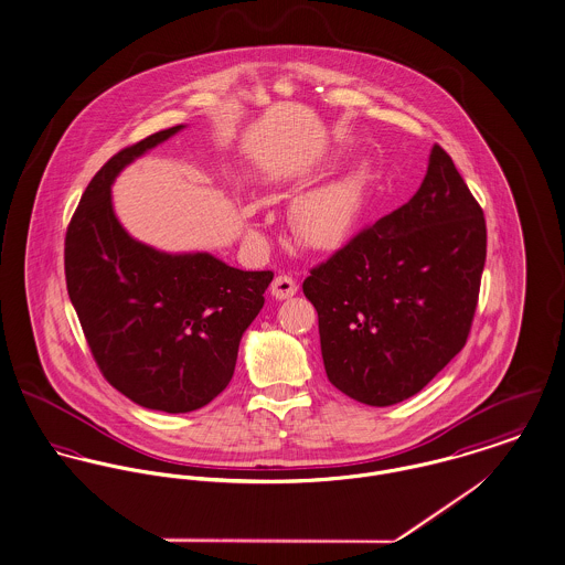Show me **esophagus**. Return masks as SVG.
<instances>
[{"label":"esophagus","instance_id":"obj_1","mask_svg":"<svg viewBox=\"0 0 565 565\" xmlns=\"http://www.w3.org/2000/svg\"><path fill=\"white\" fill-rule=\"evenodd\" d=\"M269 291H271V296L276 300H289V298H294L298 294V282L291 276H287V274H278L274 278Z\"/></svg>","mask_w":565,"mask_h":565}]
</instances>
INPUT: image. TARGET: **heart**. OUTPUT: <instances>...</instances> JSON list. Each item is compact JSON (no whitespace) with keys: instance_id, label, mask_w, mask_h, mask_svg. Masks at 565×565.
Masks as SVG:
<instances>
[{"instance_id":"1","label":"heart","mask_w":565,"mask_h":565,"mask_svg":"<svg viewBox=\"0 0 565 565\" xmlns=\"http://www.w3.org/2000/svg\"><path fill=\"white\" fill-rule=\"evenodd\" d=\"M366 171L355 169L334 182L306 192L291 207V228L306 248L334 250L340 248L364 207ZM259 212L257 203L244 205V216L253 223Z\"/></svg>"}]
</instances>
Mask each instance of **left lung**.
Masks as SVG:
<instances>
[{
  "instance_id": "obj_1",
  "label": "left lung",
  "mask_w": 565,
  "mask_h": 565,
  "mask_svg": "<svg viewBox=\"0 0 565 565\" xmlns=\"http://www.w3.org/2000/svg\"><path fill=\"white\" fill-rule=\"evenodd\" d=\"M487 262V221L433 146L414 196L310 269L328 379L371 407L417 394L465 347Z\"/></svg>"
}]
</instances>
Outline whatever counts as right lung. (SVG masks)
Masks as SVG:
<instances>
[{
	"label": "right lung",
	"mask_w": 565,
	"mask_h": 565,
	"mask_svg": "<svg viewBox=\"0 0 565 565\" xmlns=\"http://www.w3.org/2000/svg\"><path fill=\"white\" fill-rule=\"evenodd\" d=\"M182 128L115 153L83 192L64 248L68 296L100 373L132 403L164 414L201 409L225 390L274 278L210 253L156 250L119 225L115 178Z\"/></svg>",
	"instance_id": "1"
}]
</instances>
